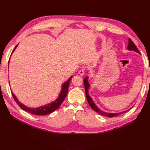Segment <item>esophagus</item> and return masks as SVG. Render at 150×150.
I'll use <instances>...</instances> for the list:
<instances>
[{"instance_id": "obj_1", "label": "esophagus", "mask_w": 150, "mask_h": 150, "mask_svg": "<svg viewBox=\"0 0 150 150\" xmlns=\"http://www.w3.org/2000/svg\"><path fill=\"white\" fill-rule=\"evenodd\" d=\"M79 74H80L81 75H84V73H85V71H84V69H80L79 71Z\"/></svg>"}]
</instances>
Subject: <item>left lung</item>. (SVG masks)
Returning <instances> with one entry per match:
<instances>
[{"label":"left lung","mask_w":150,"mask_h":150,"mask_svg":"<svg viewBox=\"0 0 150 150\" xmlns=\"http://www.w3.org/2000/svg\"><path fill=\"white\" fill-rule=\"evenodd\" d=\"M128 50H130V51H133V52H135L137 53H138L139 54H141L139 52V50L137 49V47L135 45V44L133 43V41L129 39H128ZM84 88H85V93H86V98H87V100L89 104H90V106H91V108L93 109L94 111H96L98 113H99L102 115L103 116H106L108 117H115L117 115H119L122 114L123 113H125L127 111H128L129 110L131 109V108H129V110H126V111H121V112H119V113H108L106 112V111H104L103 110H101L99 108H98L96 104H95V103L93 102V99H92V98L89 95V88L90 87V83L88 82V77H86L84 79ZM133 107V106H132Z\"/></svg>","instance_id":"left-lung-1"}]
</instances>
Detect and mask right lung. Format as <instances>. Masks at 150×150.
<instances>
[{"mask_svg":"<svg viewBox=\"0 0 150 150\" xmlns=\"http://www.w3.org/2000/svg\"><path fill=\"white\" fill-rule=\"evenodd\" d=\"M18 45V44L15 47L13 51L12 52V53L14 52V51L15 50L16 48H17ZM72 77L73 76H71L68 80L62 84L61 86V90H60V93L59 94V96L57 98V99L55 100H54L50 103H48L47 104L44 105V106H39L37 108L28 107L27 106H26V105L21 103V102L18 100L17 97L15 96L12 91H11V93L13 95V97L16 103H17V104L22 108V110L26 111L28 112L31 113L33 115H46L50 114L51 113L53 112L54 111H55L56 110L58 109L59 107L61 105L62 102L64 101V98L66 97L67 93H68L69 85L70 82L71 81Z\"/></svg>","mask_w":150,"mask_h":150,"instance_id":"1","label":"right lung"}]
</instances>
